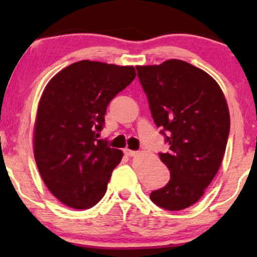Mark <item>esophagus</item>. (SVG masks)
I'll list each match as a JSON object with an SVG mask.
<instances>
[{
    "label": "esophagus",
    "instance_id": "obj_1",
    "mask_svg": "<svg viewBox=\"0 0 257 257\" xmlns=\"http://www.w3.org/2000/svg\"><path fill=\"white\" fill-rule=\"evenodd\" d=\"M125 154H126V156H128V157H136L137 154H138V152H137V151H132V150L126 149L125 150Z\"/></svg>",
    "mask_w": 257,
    "mask_h": 257
}]
</instances>
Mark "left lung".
<instances>
[{
	"mask_svg": "<svg viewBox=\"0 0 257 257\" xmlns=\"http://www.w3.org/2000/svg\"><path fill=\"white\" fill-rule=\"evenodd\" d=\"M136 68L170 145L159 157L171 179L150 198L164 209H185L201 198L222 163L230 127L226 98L213 77L180 59Z\"/></svg>",
	"mask_w": 257,
	"mask_h": 257,
	"instance_id": "obj_1",
	"label": "left lung"
}]
</instances>
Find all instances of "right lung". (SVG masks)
I'll return each instance as SVG.
<instances>
[{"instance_id":"1","label":"right lung","mask_w":257,"mask_h":257,"mask_svg":"<svg viewBox=\"0 0 257 257\" xmlns=\"http://www.w3.org/2000/svg\"><path fill=\"white\" fill-rule=\"evenodd\" d=\"M136 75L133 66L80 61L45 86L35 121L34 154L44 184L64 205L91 208L106 192L122 152L97 138L107 105Z\"/></svg>"}]
</instances>
